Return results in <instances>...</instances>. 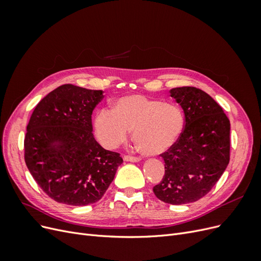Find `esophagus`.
I'll return each instance as SVG.
<instances>
[{"instance_id": "obj_1", "label": "esophagus", "mask_w": 261, "mask_h": 261, "mask_svg": "<svg viewBox=\"0 0 261 261\" xmlns=\"http://www.w3.org/2000/svg\"><path fill=\"white\" fill-rule=\"evenodd\" d=\"M123 159H124V161H128V162H139L140 161V158L132 156V155H124Z\"/></svg>"}]
</instances>
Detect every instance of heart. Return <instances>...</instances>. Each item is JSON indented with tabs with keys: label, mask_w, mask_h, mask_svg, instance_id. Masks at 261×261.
<instances>
[{
	"label": "heart",
	"mask_w": 261,
	"mask_h": 261,
	"mask_svg": "<svg viewBox=\"0 0 261 261\" xmlns=\"http://www.w3.org/2000/svg\"><path fill=\"white\" fill-rule=\"evenodd\" d=\"M185 117L181 109L143 94H129L116 100L110 110H101L94 118L100 144L115 149L133 129V138L141 152L160 154L175 145L183 133Z\"/></svg>",
	"instance_id": "b5f03b06"
}]
</instances>
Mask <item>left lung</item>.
I'll return each mask as SVG.
<instances>
[{"label":"left lung","mask_w":261,"mask_h":261,"mask_svg":"<svg viewBox=\"0 0 261 261\" xmlns=\"http://www.w3.org/2000/svg\"><path fill=\"white\" fill-rule=\"evenodd\" d=\"M185 115L183 133L160 154L165 173L153 187L160 200L184 204L206 196L230 162V120L208 93L195 87L170 90Z\"/></svg>","instance_id":"1"}]
</instances>
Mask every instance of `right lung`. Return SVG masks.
Returning <instances> with one entry per match:
<instances>
[{
	"instance_id": "1",
	"label": "right lung",
	"mask_w": 261,
	"mask_h": 261,
	"mask_svg": "<svg viewBox=\"0 0 261 261\" xmlns=\"http://www.w3.org/2000/svg\"><path fill=\"white\" fill-rule=\"evenodd\" d=\"M102 90L62 85L39 102L27 125L25 162L53 200L87 206L102 198L123 159L102 148L92 134L91 114Z\"/></svg>"
}]
</instances>
